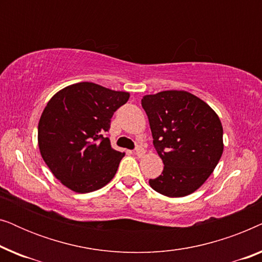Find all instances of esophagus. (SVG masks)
Returning a JSON list of instances; mask_svg holds the SVG:
<instances>
[{"label": "esophagus", "mask_w": 262, "mask_h": 262, "mask_svg": "<svg viewBox=\"0 0 262 262\" xmlns=\"http://www.w3.org/2000/svg\"><path fill=\"white\" fill-rule=\"evenodd\" d=\"M144 149L142 148V146H136V149H135V154L136 155H137L138 157H142L143 155H144Z\"/></svg>", "instance_id": "34e87169"}]
</instances>
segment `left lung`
<instances>
[{"mask_svg":"<svg viewBox=\"0 0 262 262\" xmlns=\"http://www.w3.org/2000/svg\"><path fill=\"white\" fill-rule=\"evenodd\" d=\"M154 146L163 171L149 184L178 198L196 191L212 174L223 154V127L216 112L185 91H164L142 99Z\"/></svg>","mask_w":262,"mask_h":262,"instance_id":"obj_1","label":"left lung"}]
</instances>
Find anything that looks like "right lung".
<instances>
[{"label": "right lung", "instance_id": "obj_1", "mask_svg": "<svg viewBox=\"0 0 262 262\" xmlns=\"http://www.w3.org/2000/svg\"><path fill=\"white\" fill-rule=\"evenodd\" d=\"M130 94L92 82L62 89L48 102L38 125V144L52 174L71 191L88 193L116 175L125 154L111 146V118Z\"/></svg>", "mask_w": 262, "mask_h": 262}]
</instances>
